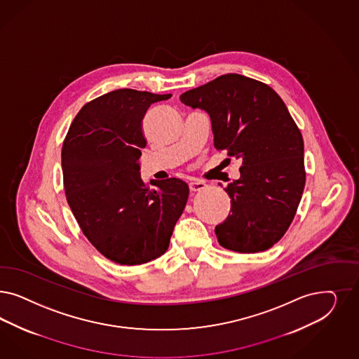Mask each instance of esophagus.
I'll list each match as a JSON object with an SVG mask.
<instances>
[{
  "mask_svg": "<svg viewBox=\"0 0 359 359\" xmlns=\"http://www.w3.org/2000/svg\"><path fill=\"white\" fill-rule=\"evenodd\" d=\"M206 184L203 182V181H191L190 184H189V187H190V191H199V190H203L205 187H206Z\"/></svg>",
  "mask_w": 359,
  "mask_h": 359,
  "instance_id": "esophagus-1",
  "label": "esophagus"
}]
</instances>
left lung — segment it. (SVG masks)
Masks as SVG:
<instances>
[{
    "mask_svg": "<svg viewBox=\"0 0 359 359\" xmlns=\"http://www.w3.org/2000/svg\"><path fill=\"white\" fill-rule=\"evenodd\" d=\"M181 102L210 116L214 147L242 160L241 177L224 189L231 212L215 227L222 247L266 251L294 218L304 186V141L290 111L269 86L239 74L186 91Z\"/></svg>",
    "mask_w": 359,
    "mask_h": 359,
    "instance_id": "obj_1",
    "label": "left lung"
}]
</instances>
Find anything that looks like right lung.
<instances>
[{"label": "right lung", "instance_id": "add662e5", "mask_svg": "<svg viewBox=\"0 0 359 359\" xmlns=\"http://www.w3.org/2000/svg\"><path fill=\"white\" fill-rule=\"evenodd\" d=\"M172 93L121 88L87 103L74 118L62 148L69 208L81 231L107 259L139 266L166 252L189 197L180 178L140 175L147 141L141 121L151 105Z\"/></svg>", "mask_w": 359, "mask_h": 359}]
</instances>
